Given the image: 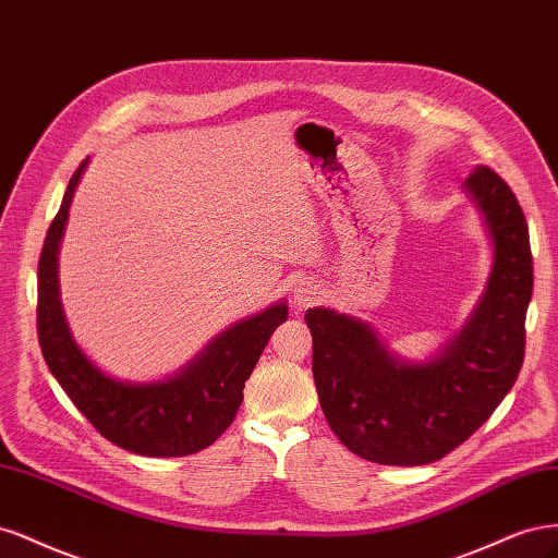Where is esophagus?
<instances>
[{"mask_svg":"<svg viewBox=\"0 0 558 558\" xmlns=\"http://www.w3.org/2000/svg\"><path fill=\"white\" fill-rule=\"evenodd\" d=\"M292 299H294L296 308H308V305H313L322 299V284L313 278H301L294 282Z\"/></svg>","mask_w":558,"mask_h":558,"instance_id":"obj_1","label":"esophagus"}]
</instances>
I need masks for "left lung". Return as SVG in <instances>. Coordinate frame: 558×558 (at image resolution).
Here are the masks:
<instances>
[{
    "label": "left lung",
    "mask_w": 558,
    "mask_h": 558,
    "mask_svg": "<svg viewBox=\"0 0 558 558\" xmlns=\"http://www.w3.org/2000/svg\"><path fill=\"white\" fill-rule=\"evenodd\" d=\"M492 241V271L459 333L426 362L403 359L368 322L308 308L319 405L350 452L383 465H422L452 452L492 417L524 362L533 294L529 227L498 173L463 181Z\"/></svg>",
    "instance_id": "obj_1"
}]
</instances>
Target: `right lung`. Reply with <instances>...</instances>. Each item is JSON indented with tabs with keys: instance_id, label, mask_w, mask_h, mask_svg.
<instances>
[{
	"instance_id": "add662e5",
	"label": "right lung",
	"mask_w": 558,
	"mask_h": 558,
	"mask_svg": "<svg viewBox=\"0 0 558 558\" xmlns=\"http://www.w3.org/2000/svg\"><path fill=\"white\" fill-rule=\"evenodd\" d=\"M89 159L71 175L39 259V345L66 397L104 438L143 457H187L218 440L243 401L245 380L287 319L278 301L222 333L165 380L132 383L101 371L76 343L60 301L58 255L71 199Z\"/></svg>"
}]
</instances>
